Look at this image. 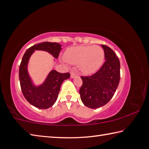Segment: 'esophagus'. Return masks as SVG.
Returning a JSON list of instances; mask_svg holds the SVG:
<instances>
[{
  "instance_id": "esophagus-1",
  "label": "esophagus",
  "mask_w": 149,
  "mask_h": 149,
  "mask_svg": "<svg viewBox=\"0 0 149 149\" xmlns=\"http://www.w3.org/2000/svg\"><path fill=\"white\" fill-rule=\"evenodd\" d=\"M70 77H71V78H75L77 77V74L74 72H71V73H70Z\"/></svg>"
}]
</instances>
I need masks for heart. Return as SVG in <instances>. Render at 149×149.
Returning <instances> with one entry per match:
<instances>
[{
  "label": "heart",
  "mask_w": 149,
  "mask_h": 149,
  "mask_svg": "<svg viewBox=\"0 0 149 149\" xmlns=\"http://www.w3.org/2000/svg\"><path fill=\"white\" fill-rule=\"evenodd\" d=\"M104 50L98 45H81L68 49L64 58L67 62L77 65L84 75H92L99 71L104 63Z\"/></svg>",
  "instance_id": "obj_1"
}]
</instances>
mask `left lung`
Segmentation results:
<instances>
[{
	"label": "left lung",
	"instance_id": "8db88e82",
	"mask_svg": "<svg viewBox=\"0 0 149 149\" xmlns=\"http://www.w3.org/2000/svg\"><path fill=\"white\" fill-rule=\"evenodd\" d=\"M104 50L105 62L95 74L81 76L79 89L82 102L90 108H98L110 101L116 91L120 79V63L112 49L101 45Z\"/></svg>",
	"mask_w": 149,
	"mask_h": 149
}]
</instances>
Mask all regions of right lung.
<instances>
[{"label":"right lung","instance_id":"right-lung-1","mask_svg":"<svg viewBox=\"0 0 149 149\" xmlns=\"http://www.w3.org/2000/svg\"><path fill=\"white\" fill-rule=\"evenodd\" d=\"M61 47L62 45L57 42H43L30 47L22 58L19 69L22 93L28 102L40 109H47L54 105L57 100L62 84L64 80L69 79L70 74V73L62 74L52 70L42 84L35 85L27 70L29 58L35 50H42L49 52L56 59L62 49Z\"/></svg>","mask_w":149,"mask_h":149}]
</instances>
